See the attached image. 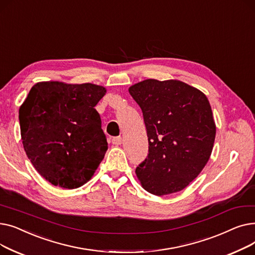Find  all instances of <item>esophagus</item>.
<instances>
[{
  "label": "esophagus",
  "mask_w": 255,
  "mask_h": 255,
  "mask_svg": "<svg viewBox=\"0 0 255 255\" xmlns=\"http://www.w3.org/2000/svg\"><path fill=\"white\" fill-rule=\"evenodd\" d=\"M122 141H123V139H122V137H121V136H117V137H114V138L112 139V142H113V144H115V145L121 144V143H122Z\"/></svg>",
  "instance_id": "esophagus-1"
}]
</instances>
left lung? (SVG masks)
Returning a JSON list of instances; mask_svg holds the SVG:
<instances>
[{"mask_svg": "<svg viewBox=\"0 0 255 255\" xmlns=\"http://www.w3.org/2000/svg\"><path fill=\"white\" fill-rule=\"evenodd\" d=\"M129 93L148 134L149 154L135 169L143 189L158 196L183 190L206 166L215 140L207 96L176 79H145Z\"/></svg>", "mask_w": 255, "mask_h": 255, "instance_id": "left-lung-1", "label": "left lung"}]
</instances>
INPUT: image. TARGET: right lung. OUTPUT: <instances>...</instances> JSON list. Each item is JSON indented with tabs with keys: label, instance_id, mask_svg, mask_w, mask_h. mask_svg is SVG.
I'll return each instance as SVG.
<instances>
[{
	"label": "right lung",
	"instance_id": "obj_1",
	"mask_svg": "<svg viewBox=\"0 0 255 255\" xmlns=\"http://www.w3.org/2000/svg\"><path fill=\"white\" fill-rule=\"evenodd\" d=\"M106 89L93 84L42 82L19 107L23 149L46 181L66 189L87 183L107 151L95 110Z\"/></svg>",
	"mask_w": 255,
	"mask_h": 255
}]
</instances>
